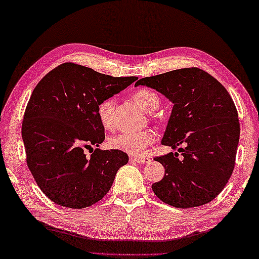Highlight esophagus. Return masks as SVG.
<instances>
[{
  "mask_svg": "<svg viewBox=\"0 0 259 259\" xmlns=\"http://www.w3.org/2000/svg\"><path fill=\"white\" fill-rule=\"evenodd\" d=\"M131 160H133V162H137L139 164H147L150 162V158L148 157H131Z\"/></svg>",
  "mask_w": 259,
  "mask_h": 259,
  "instance_id": "obj_1",
  "label": "esophagus"
}]
</instances>
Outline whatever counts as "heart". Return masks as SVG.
Instances as JSON below:
<instances>
[{
	"mask_svg": "<svg viewBox=\"0 0 259 259\" xmlns=\"http://www.w3.org/2000/svg\"><path fill=\"white\" fill-rule=\"evenodd\" d=\"M133 101L146 112H154L159 105L157 95L149 90H139L133 94ZM112 108L113 100L108 99L102 101L97 108L100 121L107 128L112 126ZM157 135L154 131L148 130L142 132H124L119 133L109 140L110 147L131 156H142L146 154L147 148L154 145Z\"/></svg>",
	"mask_w": 259,
	"mask_h": 259,
	"instance_id": "heart-1",
	"label": "heart"
}]
</instances>
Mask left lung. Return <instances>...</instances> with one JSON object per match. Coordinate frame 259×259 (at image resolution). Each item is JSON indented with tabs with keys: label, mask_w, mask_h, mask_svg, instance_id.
Returning <instances> with one entry per match:
<instances>
[{
	"label": "left lung",
	"mask_w": 259,
	"mask_h": 259,
	"mask_svg": "<svg viewBox=\"0 0 259 259\" xmlns=\"http://www.w3.org/2000/svg\"><path fill=\"white\" fill-rule=\"evenodd\" d=\"M156 90L173 103L162 145L182 152L156 157L165 176L152 185L159 200L187 209L206 204L233 173L240 139L234 102L226 88L197 67L140 79L135 86ZM184 148H181V146Z\"/></svg>",
	"instance_id": "obj_1"
}]
</instances>
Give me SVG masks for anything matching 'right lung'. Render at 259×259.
<instances>
[{
	"label": "right lung",
	"mask_w": 259,
	"mask_h": 259,
	"mask_svg": "<svg viewBox=\"0 0 259 259\" xmlns=\"http://www.w3.org/2000/svg\"><path fill=\"white\" fill-rule=\"evenodd\" d=\"M137 79L114 78L64 63L36 84L25 110L22 137L27 166L49 200L83 209L107 195L128 156L97 148L86 157L83 150L100 147L105 139L99 104Z\"/></svg>",
	"instance_id": "right-lung-1"
}]
</instances>
